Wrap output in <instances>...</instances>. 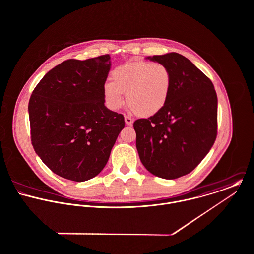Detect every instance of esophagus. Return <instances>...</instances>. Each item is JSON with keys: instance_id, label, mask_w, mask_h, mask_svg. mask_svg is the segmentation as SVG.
<instances>
[{"instance_id": "esophagus-1", "label": "esophagus", "mask_w": 254, "mask_h": 254, "mask_svg": "<svg viewBox=\"0 0 254 254\" xmlns=\"http://www.w3.org/2000/svg\"><path fill=\"white\" fill-rule=\"evenodd\" d=\"M125 122L127 126H131L133 124V120L128 116H125Z\"/></svg>"}]
</instances>
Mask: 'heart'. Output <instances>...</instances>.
<instances>
[{"instance_id": "obj_1", "label": "heart", "mask_w": 254, "mask_h": 254, "mask_svg": "<svg viewBox=\"0 0 254 254\" xmlns=\"http://www.w3.org/2000/svg\"><path fill=\"white\" fill-rule=\"evenodd\" d=\"M112 80L103 86V95L111 110H119L126 101L141 117H153L167 105L172 90L170 69L159 63L132 61L116 67Z\"/></svg>"}]
</instances>
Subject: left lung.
I'll return each instance as SVG.
<instances>
[{"label":"left lung","instance_id":"obj_1","mask_svg":"<svg viewBox=\"0 0 254 254\" xmlns=\"http://www.w3.org/2000/svg\"><path fill=\"white\" fill-rule=\"evenodd\" d=\"M147 59L166 65L173 83L165 108L134 122L136 148L147 171L174 180L193 171L212 148L217 136V94L212 81L183 55L173 52Z\"/></svg>","mask_w":254,"mask_h":254}]
</instances>
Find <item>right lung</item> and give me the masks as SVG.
<instances>
[{
  "label": "right lung",
  "instance_id": "right-lung-1",
  "mask_svg": "<svg viewBox=\"0 0 254 254\" xmlns=\"http://www.w3.org/2000/svg\"><path fill=\"white\" fill-rule=\"evenodd\" d=\"M109 55L67 60L37 84L29 104L31 142L56 175L73 182L96 177L106 166L125 118L105 106Z\"/></svg>",
  "mask_w": 254,
  "mask_h": 254
}]
</instances>
